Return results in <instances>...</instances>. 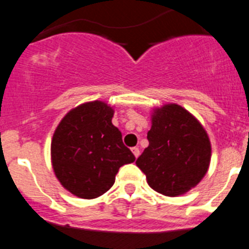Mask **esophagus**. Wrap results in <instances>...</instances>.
Segmentation results:
<instances>
[{
  "mask_svg": "<svg viewBox=\"0 0 249 249\" xmlns=\"http://www.w3.org/2000/svg\"><path fill=\"white\" fill-rule=\"evenodd\" d=\"M132 152H133V155H135V157H139L140 154H141L139 147H132Z\"/></svg>",
  "mask_w": 249,
  "mask_h": 249,
  "instance_id": "1",
  "label": "esophagus"
}]
</instances>
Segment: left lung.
Returning <instances> with one entry per match:
<instances>
[{
  "label": "left lung",
  "instance_id": "8db88e82",
  "mask_svg": "<svg viewBox=\"0 0 249 249\" xmlns=\"http://www.w3.org/2000/svg\"><path fill=\"white\" fill-rule=\"evenodd\" d=\"M148 146L136 165L148 185L166 196L185 194L207 174L212 146L200 122L179 104L154 110Z\"/></svg>",
  "mask_w": 249,
  "mask_h": 249
}]
</instances>
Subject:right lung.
Returning a JSON list of instances; mask_svg holds the SVG:
<instances>
[{"instance_id":"obj_1","label":"right lung","mask_w":249,"mask_h":249,"mask_svg":"<svg viewBox=\"0 0 249 249\" xmlns=\"http://www.w3.org/2000/svg\"><path fill=\"white\" fill-rule=\"evenodd\" d=\"M114 110L101 101L69 110L55 129L52 162L61 185L78 197L94 199L114 184L121 166L136 160L112 124Z\"/></svg>"}]
</instances>
